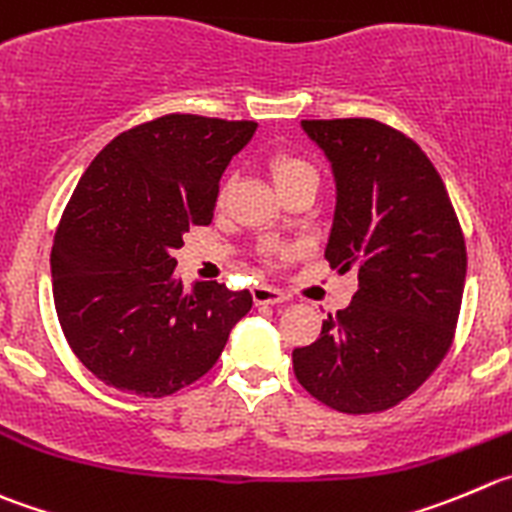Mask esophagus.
<instances>
[{
  "label": "esophagus",
  "mask_w": 512,
  "mask_h": 512,
  "mask_svg": "<svg viewBox=\"0 0 512 512\" xmlns=\"http://www.w3.org/2000/svg\"><path fill=\"white\" fill-rule=\"evenodd\" d=\"M253 301L256 304H284V301H289V296L281 289H274V286H256L253 289Z\"/></svg>",
  "instance_id": "1"
}]
</instances>
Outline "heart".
<instances>
[{
    "mask_svg": "<svg viewBox=\"0 0 512 512\" xmlns=\"http://www.w3.org/2000/svg\"><path fill=\"white\" fill-rule=\"evenodd\" d=\"M269 168H271V175H274L276 188L289 186V183H294V180H299V178H316L314 168H311L306 160L296 158V155H286V153L274 155L269 163ZM221 198H223V193H221Z\"/></svg>",
    "mask_w": 512,
    "mask_h": 512,
    "instance_id": "obj_1",
    "label": "heart"
}]
</instances>
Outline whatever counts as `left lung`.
Instances as JSON below:
<instances>
[{"label": "left lung", "mask_w": 512, "mask_h": 512, "mask_svg": "<svg viewBox=\"0 0 512 512\" xmlns=\"http://www.w3.org/2000/svg\"><path fill=\"white\" fill-rule=\"evenodd\" d=\"M332 160L337 211L326 261L359 279L294 374L321 405L372 415L399 405L440 367L465 289V236L440 173L405 133L369 118L301 120Z\"/></svg>", "instance_id": "1"}]
</instances>
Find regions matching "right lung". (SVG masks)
Listing matches in <instances>:
<instances>
[{
    "label": "right lung",
    "instance_id": "right-lung-1",
    "mask_svg": "<svg viewBox=\"0 0 512 512\" xmlns=\"http://www.w3.org/2000/svg\"><path fill=\"white\" fill-rule=\"evenodd\" d=\"M253 120L163 115L97 153L62 211L52 296L62 334L100 382L168 397L201 379L248 314V289L183 286L175 248L213 221L228 160Z\"/></svg>",
    "mask_w": 512,
    "mask_h": 512
}]
</instances>
